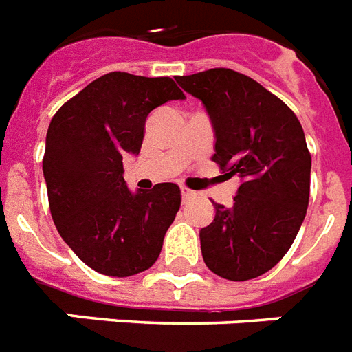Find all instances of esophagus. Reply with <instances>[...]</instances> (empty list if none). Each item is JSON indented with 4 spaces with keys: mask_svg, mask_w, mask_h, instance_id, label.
<instances>
[{
    "mask_svg": "<svg viewBox=\"0 0 352 352\" xmlns=\"http://www.w3.org/2000/svg\"><path fill=\"white\" fill-rule=\"evenodd\" d=\"M181 195H182V201H184V203H188V201H192V199L197 197V193L192 192V190H188V188H184V186L181 188Z\"/></svg>",
    "mask_w": 352,
    "mask_h": 352,
    "instance_id": "obj_1",
    "label": "esophagus"
}]
</instances>
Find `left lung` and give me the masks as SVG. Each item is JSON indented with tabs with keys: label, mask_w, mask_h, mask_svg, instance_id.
I'll return each mask as SVG.
<instances>
[{
	"label": "left lung",
	"mask_w": 352,
	"mask_h": 352,
	"mask_svg": "<svg viewBox=\"0 0 352 352\" xmlns=\"http://www.w3.org/2000/svg\"><path fill=\"white\" fill-rule=\"evenodd\" d=\"M177 82L212 120V160L241 179L234 204H214V221L199 232L204 263L230 281L257 278L281 261L305 219L311 153L303 127L285 102L232 69Z\"/></svg>",
	"instance_id": "left-lung-1"
}]
</instances>
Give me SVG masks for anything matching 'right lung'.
<instances>
[{
	"mask_svg": "<svg viewBox=\"0 0 352 352\" xmlns=\"http://www.w3.org/2000/svg\"><path fill=\"white\" fill-rule=\"evenodd\" d=\"M186 96L168 76L104 74L65 102L47 129L43 177L58 234L93 270L127 278L148 270L181 208L160 182L131 192L122 157L138 155L155 107Z\"/></svg>",
	"mask_w": 352,
	"mask_h": 352,
	"instance_id": "right-lung-1",
	"label": "right lung"
}]
</instances>
